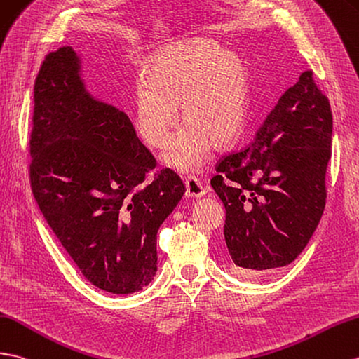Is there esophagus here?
<instances>
[{
	"label": "esophagus",
	"mask_w": 359,
	"mask_h": 359,
	"mask_svg": "<svg viewBox=\"0 0 359 359\" xmlns=\"http://www.w3.org/2000/svg\"><path fill=\"white\" fill-rule=\"evenodd\" d=\"M185 185H187V196L191 198L203 197L208 193V188L197 177H193V176L187 177Z\"/></svg>",
	"instance_id": "esophagus-1"
}]
</instances>
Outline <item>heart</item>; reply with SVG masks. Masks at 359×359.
<instances>
[{"instance_id":"b5f03b06","label":"heart","mask_w":359,"mask_h":359,"mask_svg":"<svg viewBox=\"0 0 359 359\" xmlns=\"http://www.w3.org/2000/svg\"><path fill=\"white\" fill-rule=\"evenodd\" d=\"M144 81L133 95L131 121L147 145L168 144L180 107L185 127L163 156L172 168L197 171L212 145L226 147L238 135L248 104V73L238 55L220 52L210 39L180 41L151 56Z\"/></svg>"}]
</instances>
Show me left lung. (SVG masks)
<instances>
[{"instance_id":"obj_1","label":"left lung","mask_w":359,"mask_h":359,"mask_svg":"<svg viewBox=\"0 0 359 359\" xmlns=\"http://www.w3.org/2000/svg\"><path fill=\"white\" fill-rule=\"evenodd\" d=\"M332 127L329 99L307 70L280 97L252 144L215 165L211 187L226 210L232 269L254 275L303 252L326 206Z\"/></svg>"}]
</instances>
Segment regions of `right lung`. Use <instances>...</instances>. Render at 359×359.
I'll use <instances>...</instances> for the list:
<instances>
[{"label": "right lung", "instance_id": "obj_1", "mask_svg": "<svg viewBox=\"0 0 359 359\" xmlns=\"http://www.w3.org/2000/svg\"><path fill=\"white\" fill-rule=\"evenodd\" d=\"M70 47L46 55L33 87L29 177L33 197L84 277L111 294L148 286L157 231L185 185L156 159L128 116L97 102Z\"/></svg>", "mask_w": 359, "mask_h": 359}]
</instances>
